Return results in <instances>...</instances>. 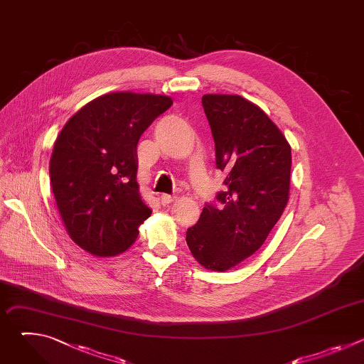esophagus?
Returning a JSON list of instances; mask_svg holds the SVG:
<instances>
[{
	"label": "esophagus",
	"mask_w": 364,
	"mask_h": 364,
	"mask_svg": "<svg viewBox=\"0 0 364 364\" xmlns=\"http://www.w3.org/2000/svg\"><path fill=\"white\" fill-rule=\"evenodd\" d=\"M160 200H161V204H170V203H173L174 200H176V196L174 194H161V197H160Z\"/></svg>",
	"instance_id": "esophagus-1"
}]
</instances>
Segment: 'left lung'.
<instances>
[{"label":"left lung","instance_id":"left-lung-1","mask_svg":"<svg viewBox=\"0 0 364 364\" xmlns=\"http://www.w3.org/2000/svg\"><path fill=\"white\" fill-rule=\"evenodd\" d=\"M216 168L225 190L205 203L186 240L198 264L225 272L264 245L289 194L291 146L255 103L237 95H204Z\"/></svg>","mask_w":364,"mask_h":364}]
</instances>
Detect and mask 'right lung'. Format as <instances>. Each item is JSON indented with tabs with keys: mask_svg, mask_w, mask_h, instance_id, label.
<instances>
[{
	"mask_svg": "<svg viewBox=\"0 0 364 364\" xmlns=\"http://www.w3.org/2000/svg\"><path fill=\"white\" fill-rule=\"evenodd\" d=\"M171 105L163 95H103L60 131L50 160L51 188L66 230L89 253H122L151 216L136 181V145Z\"/></svg>",
	"mask_w": 364,
	"mask_h": 364,
	"instance_id": "right-lung-1",
	"label": "right lung"
}]
</instances>
